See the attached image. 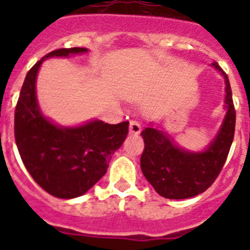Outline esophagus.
<instances>
[{
    "instance_id": "esophagus-1",
    "label": "esophagus",
    "mask_w": 250,
    "mask_h": 250,
    "mask_svg": "<svg viewBox=\"0 0 250 250\" xmlns=\"http://www.w3.org/2000/svg\"><path fill=\"white\" fill-rule=\"evenodd\" d=\"M129 130H130V132H131V134H139V132L141 131L140 123H139V121H136V120L130 121Z\"/></svg>"
}]
</instances>
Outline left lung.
<instances>
[{
	"mask_svg": "<svg viewBox=\"0 0 250 250\" xmlns=\"http://www.w3.org/2000/svg\"><path fill=\"white\" fill-rule=\"evenodd\" d=\"M211 65L224 76L228 110L219 134L205 151H185L152 126L141 131L145 143L140 158L143 174L156 193L167 199H187L204 193L215 182L228 158L235 131V109L228 75L216 62Z\"/></svg>",
	"mask_w": 250,
	"mask_h": 250,
	"instance_id": "obj_1",
	"label": "left lung"
}]
</instances>
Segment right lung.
Returning a JSON list of instances; mask_svg holds the SVG:
<instances>
[{
	"mask_svg": "<svg viewBox=\"0 0 250 250\" xmlns=\"http://www.w3.org/2000/svg\"><path fill=\"white\" fill-rule=\"evenodd\" d=\"M86 51L59 48L37 61L26 75L15 109V140L22 163L43 190L61 199L80 196L94 187L129 134V121L111 125L95 120L79 127H59L40 111L35 86L43 60Z\"/></svg>",
	"mask_w": 250,
	"mask_h": 250,
	"instance_id": "obj_1",
	"label": "right lung"
}]
</instances>
